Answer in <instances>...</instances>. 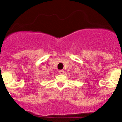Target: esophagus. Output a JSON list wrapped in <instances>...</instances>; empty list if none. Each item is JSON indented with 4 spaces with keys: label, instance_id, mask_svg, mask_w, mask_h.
I'll return each instance as SVG.
<instances>
[{
    "label": "esophagus",
    "instance_id": "1",
    "mask_svg": "<svg viewBox=\"0 0 122 122\" xmlns=\"http://www.w3.org/2000/svg\"><path fill=\"white\" fill-rule=\"evenodd\" d=\"M59 72L60 74H63V73H64V71L62 70H59Z\"/></svg>",
    "mask_w": 122,
    "mask_h": 122
}]
</instances>
